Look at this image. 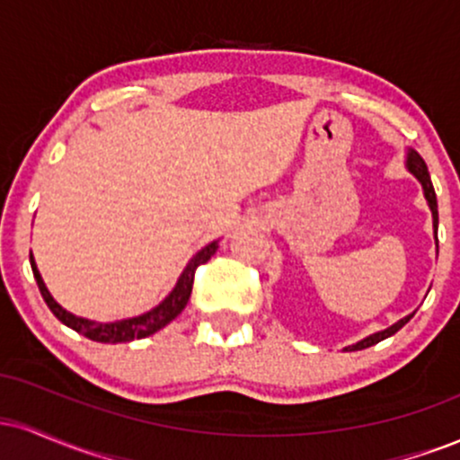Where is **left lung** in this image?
<instances>
[{"instance_id":"1","label":"left lung","mask_w":460,"mask_h":460,"mask_svg":"<svg viewBox=\"0 0 460 460\" xmlns=\"http://www.w3.org/2000/svg\"><path fill=\"white\" fill-rule=\"evenodd\" d=\"M406 168H409V172H413V175L420 179L421 188H424V197H426V200H429V208H430V212H432V226H435V240H437V226H439V212H437V194H435V188H432V181H430V175H429V166H426V162L421 160L420 153L413 151V149H409V153H406ZM437 248H439V240H437ZM413 315L415 314L406 315V318L398 320V322H395V324L389 326V329L374 332V335H369V337H366V340H361V341H357V344L344 348V350H350V352L352 350H363V348H369V346L378 344V341L387 340V337H392L394 332H398L400 329H402V326L411 318H413Z\"/></svg>"}]
</instances>
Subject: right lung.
I'll list each match as a JSON object with an SVG mask.
<instances>
[{"label": "right lung", "instance_id": "right-lung-1", "mask_svg": "<svg viewBox=\"0 0 460 460\" xmlns=\"http://www.w3.org/2000/svg\"><path fill=\"white\" fill-rule=\"evenodd\" d=\"M216 251H218V242H212V244L200 248L197 255L188 261L186 270L181 272V277H179V281L175 288H172V292L168 294L157 307H153L151 311H146V314L142 315H136V318L116 320V322H94V320H86V318H79V315L68 314V311L62 309L54 300V296L49 294V289H47V285L43 283V277H40L39 268H36V261L34 257H31V252H30V263L47 307L51 309V314H54L62 324H66L68 329L77 331L79 335L88 337V340L93 341H102V344H120V341H134V340H142V337H149L153 332L164 329L168 322L175 320L177 315L186 309L190 294H192L194 272H197L200 263L212 260Z\"/></svg>", "mask_w": 460, "mask_h": 460}]
</instances>
